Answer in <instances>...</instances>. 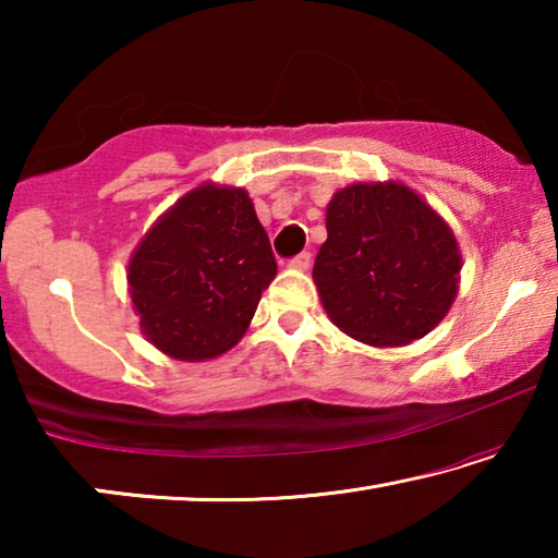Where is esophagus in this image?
Wrapping results in <instances>:
<instances>
[{"mask_svg": "<svg viewBox=\"0 0 558 558\" xmlns=\"http://www.w3.org/2000/svg\"><path fill=\"white\" fill-rule=\"evenodd\" d=\"M310 263H313V256H310L307 251H302V253H298V256L288 263V266L295 268V270H307Z\"/></svg>", "mask_w": 558, "mask_h": 558, "instance_id": "34e87169", "label": "esophagus"}]
</instances>
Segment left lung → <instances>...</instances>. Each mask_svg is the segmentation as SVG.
I'll use <instances>...</instances> for the list:
<instances>
[{
  "instance_id": "left-lung-1",
  "label": "left lung",
  "mask_w": 558,
  "mask_h": 558,
  "mask_svg": "<svg viewBox=\"0 0 558 558\" xmlns=\"http://www.w3.org/2000/svg\"><path fill=\"white\" fill-rule=\"evenodd\" d=\"M450 226L399 182L339 189L313 278L344 335L374 347L426 337L448 315L460 282Z\"/></svg>"
}]
</instances>
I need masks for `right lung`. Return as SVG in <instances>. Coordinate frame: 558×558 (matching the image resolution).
<instances>
[{"instance_id":"add662e5","label":"right lung","mask_w":558,"mask_h":558,"mask_svg":"<svg viewBox=\"0 0 558 558\" xmlns=\"http://www.w3.org/2000/svg\"><path fill=\"white\" fill-rule=\"evenodd\" d=\"M276 272L248 192L209 182L147 231L128 282L149 342L182 362H204L239 344Z\"/></svg>"}]
</instances>
